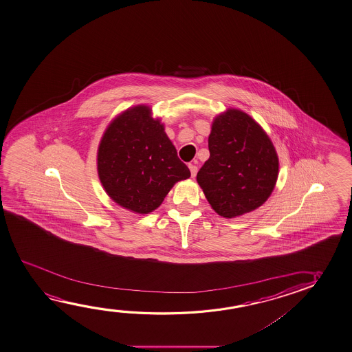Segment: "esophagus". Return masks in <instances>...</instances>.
Instances as JSON below:
<instances>
[{"label":"esophagus","mask_w":352,"mask_h":352,"mask_svg":"<svg viewBox=\"0 0 352 352\" xmlns=\"http://www.w3.org/2000/svg\"><path fill=\"white\" fill-rule=\"evenodd\" d=\"M190 172H191V177L195 178L196 177V174H197V166L192 163V164H189Z\"/></svg>","instance_id":"obj_1"}]
</instances>
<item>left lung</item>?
Masks as SVG:
<instances>
[{
	"instance_id": "obj_1",
	"label": "left lung",
	"mask_w": 352,
	"mask_h": 352,
	"mask_svg": "<svg viewBox=\"0 0 352 352\" xmlns=\"http://www.w3.org/2000/svg\"><path fill=\"white\" fill-rule=\"evenodd\" d=\"M209 156L197 183L215 212L228 219L265 204L278 178V156L259 123L239 109L215 116L208 137Z\"/></svg>"
}]
</instances>
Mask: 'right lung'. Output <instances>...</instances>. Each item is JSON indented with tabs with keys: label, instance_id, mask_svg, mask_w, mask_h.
I'll return each instance as SVG.
<instances>
[{
	"label": "right lung",
	"instance_id": "1",
	"mask_svg": "<svg viewBox=\"0 0 352 352\" xmlns=\"http://www.w3.org/2000/svg\"><path fill=\"white\" fill-rule=\"evenodd\" d=\"M97 169L107 196L137 214L157 209L174 184L190 178L164 124L144 104L109 123L98 146Z\"/></svg>",
	"mask_w": 352,
	"mask_h": 352
}]
</instances>
